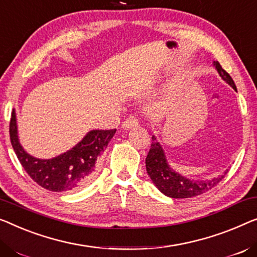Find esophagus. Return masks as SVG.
Returning a JSON list of instances; mask_svg holds the SVG:
<instances>
[{"label":"esophagus","instance_id":"1","mask_svg":"<svg viewBox=\"0 0 257 257\" xmlns=\"http://www.w3.org/2000/svg\"><path fill=\"white\" fill-rule=\"evenodd\" d=\"M137 125H139V118L134 115H130L123 121V123H122V128L130 129L133 127H137Z\"/></svg>","mask_w":257,"mask_h":257}]
</instances>
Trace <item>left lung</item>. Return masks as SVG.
I'll use <instances>...</instances> for the list:
<instances>
[{"label":"left lung","instance_id":"left-lung-1","mask_svg":"<svg viewBox=\"0 0 257 257\" xmlns=\"http://www.w3.org/2000/svg\"><path fill=\"white\" fill-rule=\"evenodd\" d=\"M213 64L220 77L236 91V86L232 77L227 74L226 70H224L220 63L218 61H214ZM145 164H147V172L149 177L151 178L157 188L163 194H165L166 196L172 198H188L198 196V195L204 194L210 189H212L225 177V175H221L219 178L204 180V181H194V180L191 181V180L181 177L167 165L165 153H164L163 148L157 142L155 136H152L151 148L147 156V159H145ZM225 174H226V172H225Z\"/></svg>","mask_w":257,"mask_h":257}]
</instances>
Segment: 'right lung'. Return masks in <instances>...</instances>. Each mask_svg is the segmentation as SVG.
Here are the masks:
<instances>
[{
  "mask_svg": "<svg viewBox=\"0 0 257 257\" xmlns=\"http://www.w3.org/2000/svg\"><path fill=\"white\" fill-rule=\"evenodd\" d=\"M116 129L92 130L63 155L53 159H37L28 155L19 144L16 113L13 110L9 124L10 141L19 163L31 179L43 188L52 191H70L82 188L95 172V163L113 139Z\"/></svg>",
  "mask_w": 257,
  "mask_h": 257,
  "instance_id": "right-lung-1",
  "label": "right lung"
}]
</instances>
